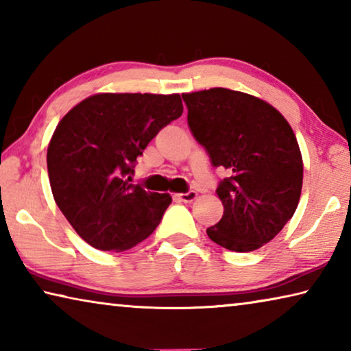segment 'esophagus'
Segmentation results:
<instances>
[{
	"label": "esophagus",
	"instance_id": "34e87169",
	"mask_svg": "<svg viewBox=\"0 0 351 351\" xmlns=\"http://www.w3.org/2000/svg\"><path fill=\"white\" fill-rule=\"evenodd\" d=\"M197 197H198V193L195 192V190H189L187 193H180V195H178V198H180L182 203H192L193 199H197Z\"/></svg>",
	"mask_w": 351,
	"mask_h": 351
}]
</instances>
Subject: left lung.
I'll use <instances>...</instances> for the list:
<instances>
[{"label": "left lung", "mask_w": 351, "mask_h": 351, "mask_svg": "<svg viewBox=\"0 0 351 351\" xmlns=\"http://www.w3.org/2000/svg\"><path fill=\"white\" fill-rule=\"evenodd\" d=\"M182 99L190 132L213 167L229 173L217 189L223 218L207 235L229 251H255L299 204L304 162L293 128L274 106L246 93L210 88Z\"/></svg>", "instance_id": "obj_1"}]
</instances>
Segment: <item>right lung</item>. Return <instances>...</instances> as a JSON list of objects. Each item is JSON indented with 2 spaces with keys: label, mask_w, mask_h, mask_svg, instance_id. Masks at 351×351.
I'll use <instances>...</instances> for the list:
<instances>
[{
  "label": "right lung",
  "mask_w": 351,
  "mask_h": 351,
  "mask_svg": "<svg viewBox=\"0 0 351 351\" xmlns=\"http://www.w3.org/2000/svg\"><path fill=\"white\" fill-rule=\"evenodd\" d=\"M182 114L180 94H94L64 116L47 147L58 209L88 245L122 252L145 240L171 203L134 186L136 159Z\"/></svg>",
  "instance_id": "obj_1"
}]
</instances>
